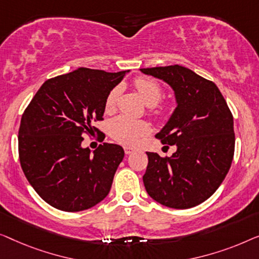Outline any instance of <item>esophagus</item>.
Instances as JSON below:
<instances>
[{
  "label": "esophagus",
  "instance_id": "34e87169",
  "mask_svg": "<svg viewBox=\"0 0 259 259\" xmlns=\"http://www.w3.org/2000/svg\"><path fill=\"white\" fill-rule=\"evenodd\" d=\"M134 151H136V149H135V148H133V147H124V152H125L126 155L133 154Z\"/></svg>",
  "mask_w": 259,
  "mask_h": 259
}]
</instances>
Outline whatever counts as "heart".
Wrapping results in <instances>:
<instances>
[{
	"label": "heart",
	"mask_w": 259,
	"mask_h": 259,
	"mask_svg": "<svg viewBox=\"0 0 259 259\" xmlns=\"http://www.w3.org/2000/svg\"><path fill=\"white\" fill-rule=\"evenodd\" d=\"M134 85L141 97L149 107H154L161 101L163 89L158 82L147 77H138L134 81ZM119 95V88H114L109 92L104 102V108L107 112H112L116 109V103ZM150 115L156 119L164 118L167 115L165 108L150 109ZM109 135L112 140L123 145H137L147 135L150 133V125L143 119H135L125 115H119L112 118L108 125Z\"/></svg>",
	"instance_id": "b5f03b06"
}]
</instances>
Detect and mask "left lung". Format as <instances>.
<instances>
[{
	"label": "left lung",
	"mask_w": 259,
	"mask_h": 259,
	"mask_svg": "<svg viewBox=\"0 0 259 259\" xmlns=\"http://www.w3.org/2000/svg\"><path fill=\"white\" fill-rule=\"evenodd\" d=\"M174 89L177 108L157 134L176 145L170 157L147 152L145 190L156 202L189 209L206 201L224 181L235 152L234 117L212 81L182 65L141 69Z\"/></svg>",
	"instance_id": "left-lung-1"
}]
</instances>
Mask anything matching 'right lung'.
<instances>
[{"label":"right lung","instance_id":"add662e5","mask_svg":"<svg viewBox=\"0 0 259 259\" xmlns=\"http://www.w3.org/2000/svg\"><path fill=\"white\" fill-rule=\"evenodd\" d=\"M124 74L78 68L56 76L43 83L22 115V170L39 197L58 210H87L110 191L123 148L103 143L92 155L81 144L83 135L100 133L94 122L103 121L107 95Z\"/></svg>","mask_w":259,"mask_h":259}]
</instances>
